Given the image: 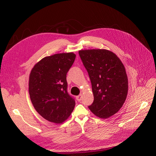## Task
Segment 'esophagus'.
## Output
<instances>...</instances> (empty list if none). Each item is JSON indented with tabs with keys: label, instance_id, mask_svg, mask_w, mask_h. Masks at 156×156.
<instances>
[{
	"label": "esophagus",
	"instance_id": "1",
	"mask_svg": "<svg viewBox=\"0 0 156 156\" xmlns=\"http://www.w3.org/2000/svg\"><path fill=\"white\" fill-rule=\"evenodd\" d=\"M82 98H83V96H82L81 94H80V95L77 96V101H81V100H82Z\"/></svg>",
	"mask_w": 156,
	"mask_h": 156
}]
</instances>
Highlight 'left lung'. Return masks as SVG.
<instances>
[{
  "mask_svg": "<svg viewBox=\"0 0 156 156\" xmlns=\"http://www.w3.org/2000/svg\"><path fill=\"white\" fill-rule=\"evenodd\" d=\"M92 84L94 102L89 109L100 119H108L119 111L128 91L124 64L113 52L103 49L79 51Z\"/></svg>",
  "mask_w": 156,
  "mask_h": 156,
  "instance_id": "8db88e82",
  "label": "left lung"
}]
</instances>
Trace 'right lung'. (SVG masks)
<instances>
[{
	"instance_id": "add662e5",
	"label": "right lung",
	"mask_w": 156,
	"mask_h": 156,
	"mask_svg": "<svg viewBox=\"0 0 156 156\" xmlns=\"http://www.w3.org/2000/svg\"><path fill=\"white\" fill-rule=\"evenodd\" d=\"M73 52L45 56L31 69L29 92L36 111L55 124H62L72 114L74 99L67 92L66 74L75 58Z\"/></svg>"
}]
</instances>
